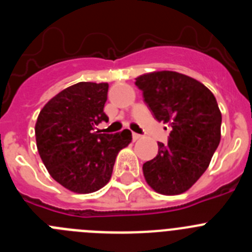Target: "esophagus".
<instances>
[{
    "mask_svg": "<svg viewBox=\"0 0 252 252\" xmlns=\"http://www.w3.org/2000/svg\"><path fill=\"white\" fill-rule=\"evenodd\" d=\"M140 137H141V135H139V133H135V132L132 133V139L133 140H139Z\"/></svg>",
    "mask_w": 252,
    "mask_h": 252,
    "instance_id": "obj_1",
    "label": "esophagus"
}]
</instances>
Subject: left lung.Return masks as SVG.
Here are the masks:
<instances>
[{"instance_id": "8db88e82", "label": "left lung", "mask_w": 252, "mask_h": 252, "mask_svg": "<svg viewBox=\"0 0 252 252\" xmlns=\"http://www.w3.org/2000/svg\"><path fill=\"white\" fill-rule=\"evenodd\" d=\"M135 84L155 119L171 127L168 144L158 142L157 157L142 165L144 177L155 192L180 194L201 178L218 148L217 101L201 82L170 70L144 74Z\"/></svg>"}]
</instances>
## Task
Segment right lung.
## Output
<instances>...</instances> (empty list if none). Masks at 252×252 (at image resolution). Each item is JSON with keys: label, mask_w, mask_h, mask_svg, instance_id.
I'll list each match as a JSON object with an SVG mask.
<instances>
[{"label": "right lung", "mask_w": 252, "mask_h": 252, "mask_svg": "<svg viewBox=\"0 0 252 252\" xmlns=\"http://www.w3.org/2000/svg\"><path fill=\"white\" fill-rule=\"evenodd\" d=\"M108 84L79 82L58 93L40 111L36 146L49 174L75 193H92L108 183L117 154L132 140L131 131L99 133Z\"/></svg>", "instance_id": "right-lung-1"}]
</instances>
